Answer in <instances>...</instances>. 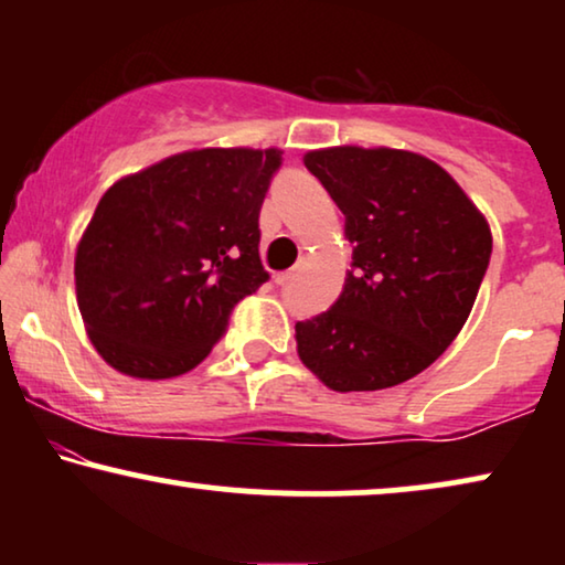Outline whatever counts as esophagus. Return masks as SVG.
<instances>
[{
  "instance_id": "34e87169",
  "label": "esophagus",
  "mask_w": 565,
  "mask_h": 565,
  "mask_svg": "<svg viewBox=\"0 0 565 565\" xmlns=\"http://www.w3.org/2000/svg\"><path fill=\"white\" fill-rule=\"evenodd\" d=\"M298 269H300V267H290L288 273H277V275H275V282H277V285H285V282H290L292 277L298 275Z\"/></svg>"
}]
</instances>
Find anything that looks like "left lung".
Segmentation results:
<instances>
[{
    "label": "left lung",
    "instance_id": "left-lung-1",
    "mask_svg": "<svg viewBox=\"0 0 565 565\" xmlns=\"http://www.w3.org/2000/svg\"><path fill=\"white\" fill-rule=\"evenodd\" d=\"M303 164L344 213L352 269L331 311L296 323L303 365L331 391H381L427 370L466 327L491 226L437 161L329 146Z\"/></svg>",
    "mask_w": 565,
    "mask_h": 565
}]
</instances>
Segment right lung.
<instances>
[{
	"instance_id": "obj_1",
	"label": "right lung",
	"mask_w": 565,
	"mask_h": 565,
	"mask_svg": "<svg viewBox=\"0 0 565 565\" xmlns=\"http://www.w3.org/2000/svg\"><path fill=\"white\" fill-rule=\"evenodd\" d=\"M280 149H190L120 177L76 244V303L99 358L138 381L207 358L238 300L269 280L259 211Z\"/></svg>"
}]
</instances>
